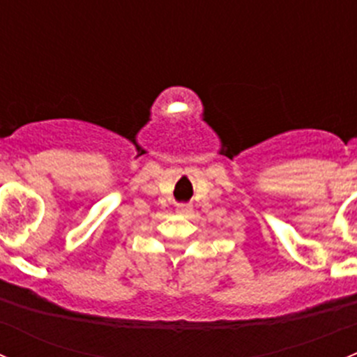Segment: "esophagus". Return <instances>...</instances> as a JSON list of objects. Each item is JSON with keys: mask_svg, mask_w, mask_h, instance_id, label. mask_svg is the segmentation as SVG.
<instances>
[{"mask_svg": "<svg viewBox=\"0 0 357 357\" xmlns=\"http://www.w3.org/2000/svg\"><path fill=\"white\" fill-rule=\"evenodd\" d=\"M176 212L181 215H188L190 212H192V205L188 204H178V207H176Z\"/></svg>", "mask_w": 357, "mask_h": 357, "instance_id": "1", "label": "esophagus"}]
</instances>
